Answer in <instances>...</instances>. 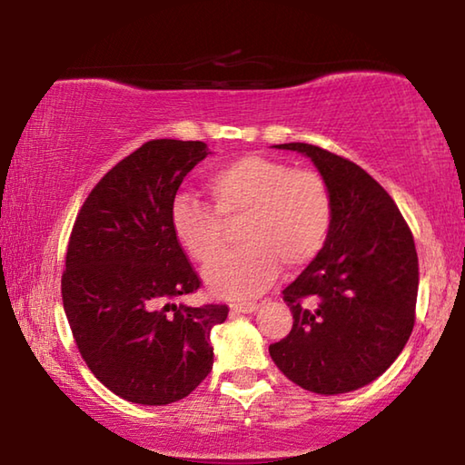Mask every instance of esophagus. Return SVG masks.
Here are the masks:
<instances>
[{
	"label": "esophagus",
	"mask_w": 465,
	"mask_h": 465,
	"mask_svg": "<svg viewBox=\"0 0 465 465\" xmlns=\"http://www.w3.org/2000/svg\"><path fill=\"white\" fill-rule=\"evenodd\" d=\"M230 308L238 313H252L258 310V303L256 302H233Z\"/></svg>",
	"instance_id": "1"
}]
</instances>
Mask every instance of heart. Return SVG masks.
<instances>
[{
    "mask_svg": "<svg viewBox=\"0 0 465 465\" xmlns=\"http://www.w3.org/2000/svg\"><path fill=\"white\" fill-rule=\"evenodd\" d=\"M209 204L178 199L172 227L188 256L209 264L241 225L244 243L211 264L204 279L223 297H250L269 289L279 271L299 272L320 256L332 225V194L324 176L266 155H243L209 178Z\"/></svg>",
    "mask_w": 465,
    "mask_h": 465,
    "instance_id": "1",
    "label": "heart"
}]
</instances>
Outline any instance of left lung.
<instances>
[{
    "label": "left lung",
    "mask_w": 465,
    "mask_h": 465,
    "mask_svg": "<svg viewBox=\"0 0 465 465\" xmlns=\"http://www.w3.org/2000/svg\"><path fill=\"white\" fill-rule=\"evenodd\" d=\"M332 194V225L320 256L282 291L293 328L269 346L282 375L316 393H344L380 377L412 334L419 256L388 191L355 162L310 143Z\"/></svg>",
    "instance_id": "left-lung-1"
}]
</instances>
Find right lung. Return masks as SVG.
<instances>
[{
    "mask_svg": "<svg viewBox=\"0 0 465 465\" xmlns=\"http://www.w3.org/2000/svg\"><path fill=\"white\" fill-rule=\"evenodd\" d=\"M209 153L203 141H147L92 188L69 235L61 277L69 328L90 371L129 402H178L213 369L209 334L230 308L172 303L203 285L172 207Z\"/></svg>",
    "mask_w": 465,
    "mask_h": 465,
    "instance_id": "add662e5",
    "label": "right lung"
}]
</instances>
